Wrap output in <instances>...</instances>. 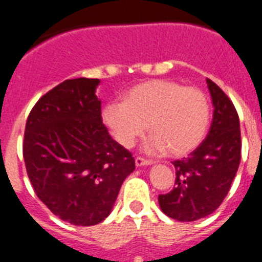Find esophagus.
<instances>
[{
	"instance_id": "1",
	"label": "esophagus",
	"mask_w": 262,
	"mask_h": 262,
	"mask_svg": "<svg viewBox=\"0 0 262 262\" xmlns=\"http://www.w3.org/2000/svg\"><path fill=\"white\" fill-rule=\"evenodd\" d=\"M135 164H136V166L151 165V164H154V161H152V160L144 159V157H142V156H136L135 157Z\"/></svg>"
}]
</instances>
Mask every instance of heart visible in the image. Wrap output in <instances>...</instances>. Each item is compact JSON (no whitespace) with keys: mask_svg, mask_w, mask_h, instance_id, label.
Listing matches in <instances>:
<instances>
[{"mask_svg":"<svg viewBox=\"0 0 262 262\" xmlns=\"http://www.w3.org/2000/svg\"><path fill=\"white\" fill-rule=\"evenodd\" d=\"M207 94L172 80H149L131 88L122 103H108L103 120L117 142L131 147L145 128L152 135L148 149L182 156L203 142L210 126Z\"/></svg>","mask_w":262,"mask_h":262,"instance_id":"b5f03b06","label":"heart"}]
</instances>
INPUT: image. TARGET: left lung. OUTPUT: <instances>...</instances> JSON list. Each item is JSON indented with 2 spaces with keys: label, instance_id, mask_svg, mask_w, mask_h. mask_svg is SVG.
<instances>
[{
  "label": "left lung",
  "instance_id": "left-lung-1",
  "mask_svg": "<svg viewBox=\"0 0 262 262\" xmlns=\"http://www.w3.org/2000/svg\"><path fill=\"white\" fill-rule=\"evenodd\" d=\"M214 117L206 139L187 157L173 161L176 182L160 194V207L169 217L194 222L214 212L228 194L242 159L239 115L221 88L206 78Z\"/></svg>",
  "mask_w": 262,
  "mask_h": 262
}]
</instances>
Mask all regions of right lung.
<instances>
[{
	"instance_id": "add662e5",
	"label": "right lung",
	"mask_w": 262,
	"mask_h": 262,
	"mask_svg": "<svg viewBox=\"0 0 262 262\" xmlns=\"http://www.w3.org/2000/svg\"><path fill=\"white\" fill-rule=\"evenodd\" d=\"M98 78H73L41 96L30 111L23 159L34 191L50 211L75 226H94L111 212L133 154L102 123Z\"/></svg>"
}]
</instances>
